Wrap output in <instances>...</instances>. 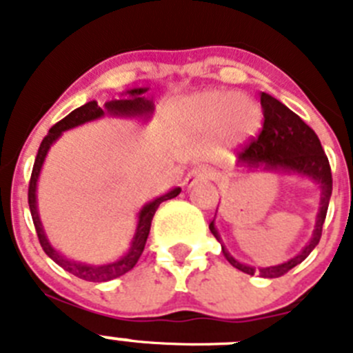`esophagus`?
I'll return each mask as SVG.
<instances>
[{
    "instance_id": "esophagus-1",
    "label": "esophagus",
    "mask_w": 353,
    "mask_h": 353,
    "mask_svg": "<svg viewBox=\"0 0 353 353\" xmlns=\"http://www.w3.org/2000/svg\"><path fill=\"white\" fill-rule=\"evenodd\" d=\"M208 179H210V173H208L207 170H203V168H194V170H191L189 173H187L185 185L192 187L198 182H205V180Z\"/></svg>"
}]
</instances>
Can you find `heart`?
<instances>
[{"label": "heart", "instance_id": "1", "mask_svg": "<svg viewBox=\"0 0 353 353\" xmlns=\"http://www.w3.org/2000/svg\"><path fill=\"white\" fill-rule=\"evenodd\" d=\"M261 109L244 95L203 92L173 104L174 127L185 136L212 132L221 148H235L254 138L261 127Z\"/></svg>", "mask_w": 353, "mask_h": 353}]
</instances>
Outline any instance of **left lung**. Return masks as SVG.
Here are the masks:
<instances>
[{"label": "left lung", "mask_w": 353, "mask_h": 353, "mask_svg": "<svg viewBox=\"0 0 353 353\" xmlns=\"http://www.w3.org/2000/svg\"><path fill=\"white\" fill-rule=\"evenodd\" d=\"M260 102L261 111H263V125H261V130L256 138H252L236 154L239 162H244L251 168L263 164L267 170L281 168V170L297 171V173L313 179L320 187V212H318L316 217V226H314L313 239L310 240V244L305 245L297 256L292 258L286 263L267 267V269L256 270L240 263L235 258L230 256V252L223 245L221 248H223L224 258L235 269L242 270L249 276L260 274L261 277H281L286 272H290L295 265L302 263L305 258L310 256V252L320 242L323 221H325L327 208H329V199L332 194V173H330L329 159H327L325 152L320 145V139L314 134V130L302 121L299 114L290 111L285 104H281L277 99L265 92L260 93ZM208 228H210L212 235L221 242L214 221H210Z\"/></svg>", "instance_id": "obj_1"}]
</instances>
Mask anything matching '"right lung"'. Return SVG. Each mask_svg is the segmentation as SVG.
<instances>
[{"label":"right lung","instance_id":"add662e5","mask_svg":"<svg viewBox=\"0 0 353 353\" xmlns=\"http://www.w3.org/2000/svg\"><path fill=\"white\" fill-rule=\"evenodd\" d=\"M145 92L146 88L130 90V92H127L129 93V99H120V101L114 99V101L105 102V109H102L101 105L97 104V101H90L84 105H81V108L74 109V111L68 113L63 120H60L58 123H54V125L49 129V134L42 139V143H40L39 154H37L35 157V164H33V171H31L30 187H28V203H30L31 219H33V224H35L39 242L40 245H42L43 252H46L52 261H56V263L60 265L61 269L74 274V276L79 277V279H84V281L104 283V281H111V279H114V277H120L125 272H129L134 265L138 263L143 249H145L146 239H148V233H150V226H152V219H154V215L155 212H157L159 205H161L162 201H166V199L176 198V196L180 194V189L176 187V189L170 191L168 194L161 196V198L154 199V201L146 205V207H143V210L139 212L136 236H134L132 245H130L129 252H127L125 256H121L120 260L108 265H84V263H77V261L67 260L65 256H61L60 252L54 251V249L51 248V244H49L46 235H43L42 224H40V219H39V212H37V198H35L37 180H39L40 168H42L46 155H48L49 146H51L56 139L60 138V134L63 132V130L81 125V123H84V121H90V120H95V118L104 117L105 111L113 114H129V117H150L152 111H154V104H152V101H148V99L143 97V93Z\"/></svg>","mask_w":353,"mask_h":353}]
</instances>
